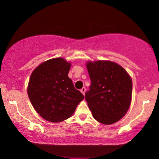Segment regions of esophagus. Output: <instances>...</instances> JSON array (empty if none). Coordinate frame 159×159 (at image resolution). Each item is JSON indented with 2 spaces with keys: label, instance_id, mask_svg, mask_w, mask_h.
<instances>
[{
  "label": "esophagus",
  "instance_id": "34e87169",
  "mask_svg": "<svg viewBox=\"0 0 159 159\" xmlns=\"http://www.w3.org/2000/svg\"><path fill=\"white\" fill-rule=\"evenodd\" d=\"M85 91H86V89H85V88H84L83 87V88H81V89H80V92L82 93V94L83 95H85Z\"/></svg>",
  "mask_w": 159,
  "mask_h": 159
}]
</instances>
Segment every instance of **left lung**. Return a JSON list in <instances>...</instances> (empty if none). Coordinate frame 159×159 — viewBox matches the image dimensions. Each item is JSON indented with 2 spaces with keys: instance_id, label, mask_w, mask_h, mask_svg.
I'll list each match as a JSON object with an SVG mask.
<instances>
[{
  "instance_id": "8db88e82",
  "label": "left lung",
  "mask_w": 159,
  "mask_h": 159,
  "mask_svg": "<svg viewBox=\"0 0 159 159\" xmlns=\"http://www.w3.org/2000/svg\"><path fill=\"white\" fill-rule=\"evenodd\" d=\"M91 85L85 93L93 116L104 125L122 118L130 106L133 82L121 66L108 60L86 63Z\"/></svg>"
}]
</instances>
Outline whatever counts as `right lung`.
<instances>
[{
  "label": "right lung",
  "mask_w": 159,
  "mask_h": 159,
  "mask_svg": "<svg viewBox=\"0 0 159 159\" xmlns=\"http://www.w3.org/2000/svg\"><path fill=\"white\" fill-rule=\"evenodd\" d=\"M71 62L53 58L35 69L27 93L34 109L48 121L59 123L71 117L84 96L68 76Z\"/></svg>",
  "instance_id": "1"
}]
</instances>
